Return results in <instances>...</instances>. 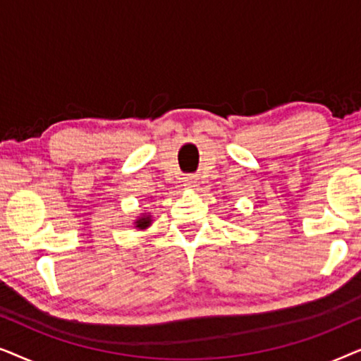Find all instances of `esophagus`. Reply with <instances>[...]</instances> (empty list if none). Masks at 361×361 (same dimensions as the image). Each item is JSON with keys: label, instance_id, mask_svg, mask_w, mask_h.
<instances>
[{"label": "esophagus", "instance_id": "34e87169", "mask_svg": "<svg viewBox=\"0 0 361 361\" xmlns=\"http://www.w3.org/2000/svg\"><path fill=\"white\" fill-rule=\"evenodd\" d=\"M184 187L185 189H194V187H197V179L194 176H187L184 177Z\"/></svg>", "mask_w": 361, "mask_h": 361}]
</instances>
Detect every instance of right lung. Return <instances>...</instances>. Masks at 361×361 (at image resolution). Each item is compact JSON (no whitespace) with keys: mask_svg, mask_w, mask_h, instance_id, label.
I'll return each instance as SVG.
<instances>
[{"mask_svg":"<svg viewBox=\"0 0 361 361\" xmlns=\"http://www.w3.org/2000/svg\"><path fill=\"white\" fill-rule=\"evenodd\" d=\"M152 225V215L151 214H141V215H137L136 216V220H135V228L136 230H146V228H149V226Z\"/></svg>","mask_w":361,"mask_h":361,"instance_id":"right-lung-1","label":"right lung"}]
</instances>
